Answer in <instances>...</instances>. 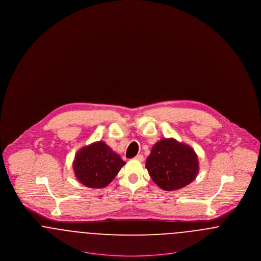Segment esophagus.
<instances>
[{"mask_svg":"<svg viewBox=\"0 0 261 261\" xmlns=\"http://www.w3.org/2000/svg\"><path fill=\"white\" fill-rule=\"evenodd\" d=\"M135 160L139 161V162H144V155L143 154H138L135 158Z\"/></svg>","mask_w":261,"mask_h":261,"instance_id":"34e87169","label":"esophagus"}]
</instances>
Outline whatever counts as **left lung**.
I'll list each match as a JSON object with an SVG mask.
<instances>
[{
	"label": "left lung",
	"mask_w": 261,
	"mask_h": 261,
	"mask_svg": "<svg viewBox=\"0 0 261 261\" xmlns=\"http://www.w3.org/2000/svg\"><path fill=\"white\" fill-rule=\"evenodd\" d=\"M146 168L153 182L164 191H175L192 183L199 173V160L190 146L173 138L156 142Z\"/></svg>",
	"instance_id": "8db88e82"
}]
</instances>
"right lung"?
<instances>
[{"label":"right lung","instance_id":"obj_1","mask_svg":"<svg viewBox=\"0 0 261 261\" xmlns=\"http://www.w3.org/2000/svg\"><path fill=\"white\" fill-rule=\"evenodd\" d=\"M126 162L105 142H95L79 149L73 162L76 179L84 186L100 189L108 186Z\"/></svg>","mask_w":261,"mask_h":261}]
</instances>
